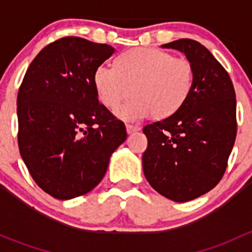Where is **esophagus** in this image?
I'll list each match as a JSON object with an SVG mask.
<instances>
[{"label": "esophagus", "instance_id": "esophagus-1", "mask_svg": "<svg viewBox=\"0 0 252 252\" xmlns=\"http://www.w3.org/2000/svg\"><path fill=\"white\" fill-rule=\"evenodd\" d=\"M140 126H131V124H126V133L128 134H131L134 133V131H138L140 130Z\"/></svg>", "mask_w": 252, "mask_h": 252}]
</instances>
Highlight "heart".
Here are the masks:
<instances>
[{"label": "heart", "mask_w": 252, "mask_h": 252, "mask_svg": "<svg viewBox=\"0 0 252 252\" xmlns=\"http://www.w3.org/2000/svg\"><path fill=\"white\" fill-rule=\"evenodd\" d=\"M194 68L185 58H174L166 51L139 47L122 53L116 68L101 64L94 73V86L101 103L116 108L131 92L134 97L116 114L124 121H140L154 114L167 118L189 97Z\"/></svg>", "instance_id": "heart-1"}]
</instances>
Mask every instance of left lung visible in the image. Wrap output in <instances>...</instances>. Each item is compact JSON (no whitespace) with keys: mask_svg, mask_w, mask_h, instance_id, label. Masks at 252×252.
Returning a JSON list of instances; mask_svg holds the SVG:
<instances>
[{"mask_svg":"<svg viewBox=\"0 0 252 252\" xmlns=\"http://www.w3.org/2000/svg\"><path fill=\"white\" fill-rule=\"evenodd\" d=\"M184 53L194 68L191 93L163 121L144 126L145 178L169 200L187 202L216 187L236 136L235 91L229 75L204 45L179 39L162 45Z\"/></svg>","mask_w":252,"mask_h":252,"instance_id":"8db88e82","label":"left lung"}]
</instances>
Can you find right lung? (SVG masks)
<instances>
[{"label":"right lung","instance_id":"right-lung-1","mask_svg":"<svg viewBox=\"0 0 252 252\" xmlns=\"http://www.w3.org/2000/svg\"><path fill=\"white\" fill-rule=\"evenodd\" d=\"M67 36L42 48L17 97L18 145L37 185L58 200L91 191L126 139V126L98 102L94 73L114 53Z\"/></svg>","mask_w":252,"mask_h":252}]
</instances>
